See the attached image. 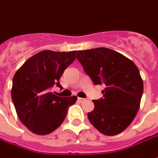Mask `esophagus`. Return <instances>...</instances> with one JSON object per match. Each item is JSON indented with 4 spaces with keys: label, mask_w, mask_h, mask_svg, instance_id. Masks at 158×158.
<instances>
[{
    "label": "esophagus",
    "mask_w": 158,
    "mask_h": 158,
    "mask_svg": "<svg viewBox=\"0 0 158 158\" xmlns=\"http://www.w3.org/2000/svg\"><path fill=\"white\" fill-rule=\"evenodd\" d=\"M78 101H79V102H84L85 101V98H81V97H79V98H78Z\"/></svg>",
    "instance_id": "esophagus-1"
}]
</instances>
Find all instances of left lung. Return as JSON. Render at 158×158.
I'll use <instances>...</instances> for the list:
<instances>
[{
  "label": "left lung",
  "mask_w": 158,
  "mask_h": 158,
  "mask_svg": "<svg viewBox=\"0 0 158 158\" xmlns=\"http://www.w3.org/2000/svg\"><path fill=\"white\" fill-rule=\"evenodd\" d=\"M76 57L95 85L105 87L103 98L94 100L89 122L106 135H116L132 123L139 108L143 80L134 62L104 47L78 51Z\"/></svg>",
  "instance_id": "1"
}]
</instances>
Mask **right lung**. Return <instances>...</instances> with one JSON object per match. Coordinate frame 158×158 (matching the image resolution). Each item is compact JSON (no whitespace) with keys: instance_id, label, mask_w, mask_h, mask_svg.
<instances>
[{"instance_id":"right-lung-1","label":"right lung","mask_w":158,"mask_h":158,"mask_svg":"<svg viewBox=\"0 0 158 158\" xmlns=\"http://www.w3.org/2000/svg\"><path fill=\"white\" fill-rule=\"evenodd\" d=\"M76 52L45 50L31 56L16 72L12 79V99L20 121L36 135H45L58 128L77 96L54 95V85L76 57Z\"/></svg>"}]
</instances>
